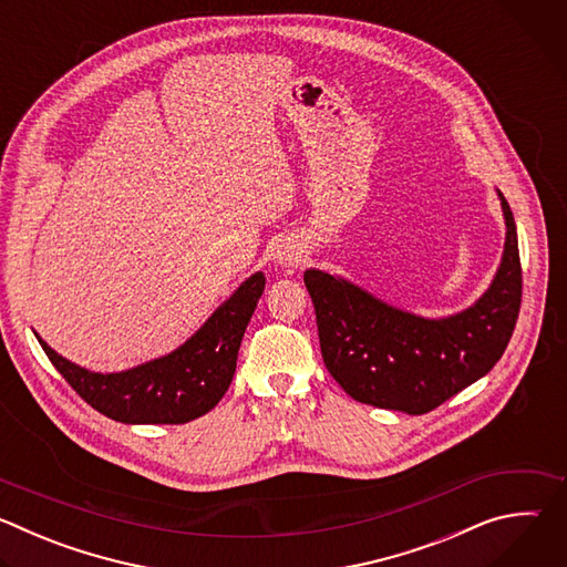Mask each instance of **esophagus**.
I'll return each mask as SVG.
<instances>
[{"label": "esophagus", "mask_w": 567, "mask_h": 567, "mask_svg": "<svg viewBox=\"0 0 567 567\" xmlns=\"http://www.w3.org/2000/svg\"><path fill=\"white\" fill-rule=\"evenodd\" d=\"M300 260H302V251H300V247L293 245V241H282L276 251V262L282 267H293Z\"/></svg>", "instance_id": "1"}]
</instances>
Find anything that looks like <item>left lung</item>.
Wrapping results in <instances>:
<instances>
[{"label":"left lung","mask_w":567,"mask_h":567,"mask_svg":"<svg viewBox=\"0 0 567 567\" xmlns=\"http://www.w3.org/2000/svg\"><path fill=\"white\" fill-rule=\"evenodd\" d=\"M496 193L507 226L503 258L487 291L457 313L426 318L343 276L305 271L322 361L352 399L424 415L498 363L516 328L523 274L516 221Z\"/></svg>","instance_id":"8db88e82"}]
</instances>
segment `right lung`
<instances>
[{"instance_id": "1", "label": "right lung", "mask_w": 567, "mask_h": 567, "mask_svg": "<svg viewBox=\"0 0 567 567\" xmlns=\"http://www.w3.org/2000/svg\"><path fill=\"white\" fill-rule=\"evenodd\" d=\"M265 274L241 282L177 350L123 372H92L58 354L38 334L44 354L92 409L123 424H186L213 411L228 390L241 337L265 291Z\"/></svg>"}]
</instances>
